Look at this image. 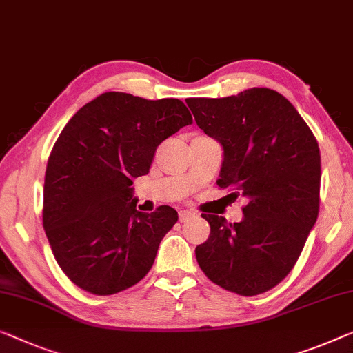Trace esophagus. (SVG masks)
Listing matches in <instances>:
<instances>
[{"mask_svg":"<svg viewBox=\"0 0 353 353\" xmlns=\"http://www.w3.org/2000/svg\"><path fill=\"white\" fill-rule=\"evenodd\" d=\"M192 217H194V212L190 209H183L179 212V220H181V222H185V220L192 219Z\"/></svg>","mask_w":353,"mask_h":353,"instance_id":"obj_1","label":"esophagus"}]
</instances>
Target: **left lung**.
I'll return each instance as SVG.
<instances>
[{"label":"left lung","instance_id":"obj_1","mask_svg":"<svg viewBox=\"0 0 353 353\" xmlns=\"http://www.w3.org/2000/svg\"><path fill=\"white\" fill-rule=\"evenodd\" d=\"M187 104L223 149L217 185L247 199L238 223L201 214L210 234L194 249L198 265L225 290L265 293L293 270L317 220V141L293 104L271 88L188 98Z\"/></svg>","mask_w":353,"mask_h":353}]
</instances>
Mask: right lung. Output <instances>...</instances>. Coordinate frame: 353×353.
<instances>
[{
    "label": "right lung",
    "instance_id": "obj_1",
    "mask_svg": "<svg viewBox=\"0 0 353 353\" xmlns=\"http://www.w3.org/2000/svg\"><path fill=\"white\" fill-rule=\"evenodd\" d=\"M176 98L108 92L72 115L47 161L42 225L63 272L93 294L138 283L177 222L176 209H136L133 179L149 172L163 141L192 125Z\"/></svg>",
    "mask_w": 353,
    "mask_h": 353
}]
</instances>
